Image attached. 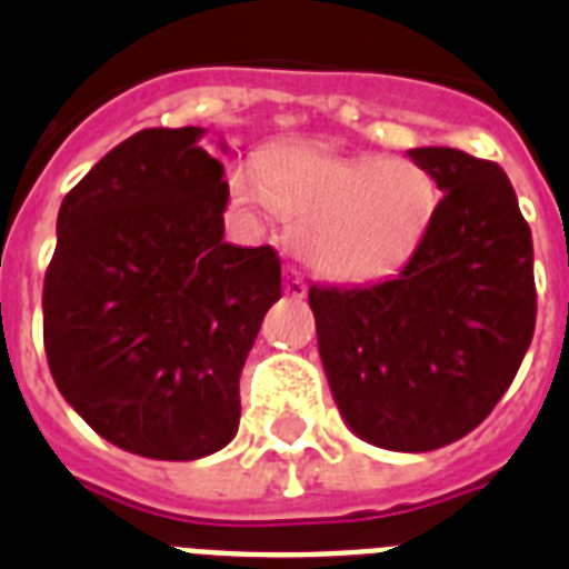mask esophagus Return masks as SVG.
I'll return each mask as SVG.
<instances>
[{
    "instance_id": "1",
    "label": "esophagus",
    "mask_w": 569,
    "mask_h": 569,
    "mask_svg": "<svg viewBox=\"0 0 569 569\" xmlns=\"http://www.w3.org/2000/svg\"><path fill=\"white\" fill-rule=\"evenodd\" d=\"M283 289H286V295H289V298H303L306 295V280H303V274H300L298 269H286V283H283Z\"/></svg>"
}]
</instances>
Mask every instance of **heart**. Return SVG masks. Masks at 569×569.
I'll list each match as a JSON object with an SVG mask.
<instances>
[{
    "label": "heart",
    "instance_id": "heart-1",
    "mask_svg": "<svg viewBox=\"0 0 569 569\" xmlns=\"http://www.w3.org/2000/svg\"><path fill=\"white\" fill-rule=\"evenodd\" d=\"M229 189L246 209H274L303 263L335 280H367L407 260L438 209L429 171L412 160L343 157L332 148H269L234 166Z\"/></svg>",
    "mask_w": 569,
    "mask_h": 569
}]
</instances>
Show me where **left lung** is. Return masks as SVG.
<instances>
[{"label": "left lung", "instance_id": "left-lung-1", "mask_svg": "<svg viewBox=\"0 0 569 569\" xmlns=\"http://www.w3.org/2000/svg\"><path fill=\"white\" fill-rule=\"evenodd\" d=\"M441 202L398 274L312 286L332 398L358 438L392 452L458 441L510 389L536 329L532 234L496 162L412 148Z\"/></svg>", "mask_w": 569, "mask_h": 569}]
</instances>
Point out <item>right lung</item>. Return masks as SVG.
I'll return each instance as SVG.
<instances>
[{
	"mask_svg": "<svg viewBox=\"0 0 569 569\" xmlns=\"http://www.w3.org/2000/svg\"><path fill=\"white\" fill-rule=\"evenodd\" d=\"M202 134L146 128L111 148L59 206L42 289L62 398L154 461H197L234 438L240 372L283 295L271 246L223 240L229 182Z\"/></svg>",
	"mask_w": 569,
	"mask_h": 569,
	"instance_id": "right-lung-1",
	"label": "right lung"
}]
</instances>
